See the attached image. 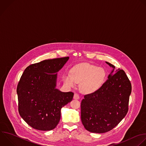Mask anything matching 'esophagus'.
<instances>
[{"label":"esophagus","mask_w":146,"mask_h":146,"mask_svg":"<svg viewBox=\"0 0 146 146\" xmlns=\"http://www.w3.org/2000/svg\"><path fill=\"white\" fill-rule=\"evenodd\" d=\"M79 98H80L79 95L78 94H77V93H74V96H73V99H76V100H78V99H79Z\"/></svg>","instance_id":"esophagus-1"}]
</instances>
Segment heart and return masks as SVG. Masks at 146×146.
<instances>
[{
  "label": "heart",
  "instance_id": "obj_1",
  "mask_svg": "<svg viewBox=\"0 0 146 146\" xmlns=\"http://www.w3.org/2000/svg\"><path fill=\"white\" fill-rule=\"evenodd\" d=\"M71 75L66 74L63 77L64 82L70 87H74L80 83V90L84 94H91L98 91L104 84L106 72L102 67L82 63L73 66Z\"/></svg>",
  "mask_w": 146,
  "mask_h": 146
}]
</instances>
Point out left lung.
Instances as JSON below:
<instances>
[{"label": "left lung", "instance_id": "left-lung-1", "mask_svg": "<svg viewBox=\"0 0 146 146\" xmlns=\"http://www.w3.org/2000/svg\"><path fill=\"white\" fill-rule=\"evenodd\" d=\"M103 86L84 96L81 103V119L85 128L93 133H105L115 127L128 110L131 84L123 70L115 66Z\"/></svg>", "mask_w": 146, "mask_h": 146}]
</instances>
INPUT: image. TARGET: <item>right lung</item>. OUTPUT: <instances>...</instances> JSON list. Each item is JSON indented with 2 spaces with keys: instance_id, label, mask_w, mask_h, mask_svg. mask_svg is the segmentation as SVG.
I'll list each match as a JSON object with an SVG mask.
<instances>
[{
  "instance_id": "obj_1",
  "label": "right lung",
  "mask_w": 146,
  "mask_h": 146,
  "mask_svg": "<svg viewBox=\"0 0 146 146\" xmlns=\"http://www.w3.org/2000/svg\"><path fill=\"white\" fill-rule=\"evenodd\" d=\"M69 57L47 60L27 66L18 84V111L21 117L31 127L50 131L56 127L61 108L73 98L72 92L56 88L57 73Z\"/></svg>"
}]
</instances>
